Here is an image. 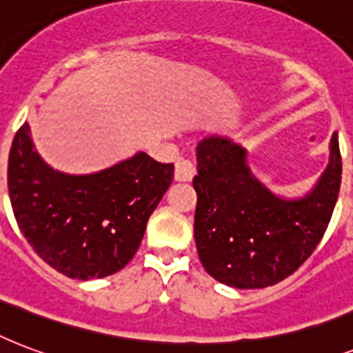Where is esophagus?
Wrapping results in <instances>:
<instances>
[{"instance_id": "34e87169", "label": "esophagus", "mask_w": 353, "mask_h": 353, "mask_svg": "<svg viewBox=\"0 0 353 353\" xmlns=\"http://www.w3.org/2000/svg\"><path fill=\"white\" fill-rule=\"evenodd\" d=\"M195 163L185 158H180L176 165H174V180L176 182H191V179L195 176Z\"/></svg>"}]
</instances>
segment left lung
Masks as SVG:
<instances>
[{"mask_svg":"<svg viewBox=\"0 0 353 353\" xmlns=\"http://www.w3.org/2000/svg\"><path fill=\"white\" fill-rule=\"evenodd\" d=\"M339 136L330 162L302 196L276 195L248 165L247 147L225 134L196 145L195 243L202 267L236 289H261L293 274L332 219L341 188Z\"/></svg>","mask_w":353,"mask_h":353,"instance_id":"obj_1","label":"left lung"}]
</instances>
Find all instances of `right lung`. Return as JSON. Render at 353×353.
Masks as SVG:
<instances>
[{"label":"right lung","mask_w":353,"mask_h":353,"mask_svg":"<svg viewBox=\"0 0 353 353\" xmlns=\"http://www.w3.org/2000/svg\"><path fill=\"white\" fill-rule=\"evenodd\" d=\"M173 171L138 151L95 173H64L38 154L26 123L10 147L9 196L21 234L46 263L94 280L134 258Z\"/></svg>","instance_id":"1"}]
</instances>
